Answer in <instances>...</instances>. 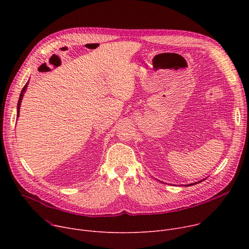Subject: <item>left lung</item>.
<instances>
[{"instance_id":"8db88e82","label":"left lung","mask_w":249,"mask_h":249,"mask_svg":"<svg viewBox=\"0 0 249 249\" xmlns=\"http://www.w3.org/2000/svg\"><path fill=\"white\" fill-rule=\"evenodd\" d=\"M202 181H204V179H202V180H200V181H197V182H194V183H190V184H188V185H184V186H192V185H194V184H197V183H199V182H202Z\"/></svg>"}]
</instances>
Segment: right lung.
Here are the masks:
<instances>
[{
	"label": "right lung",
	"instance_id": "1",
	"mask_svg": "<svg viewBox=\"0 0 249 249\" xmlns=\"http://www.w3.org/2000/svg\"><path fill=\"white\" fill-rule=\"evenodd\" d=\"M27 85H28V82L25 84V86L23 87V89H21V92L19 94V98H18V106H17V117L19 116V109H20V103H21V100H22V97H23V94L27 89Z\"/></svg>",
	"mask_w": 249,
	"mask_h": 249
}]
</instances>
